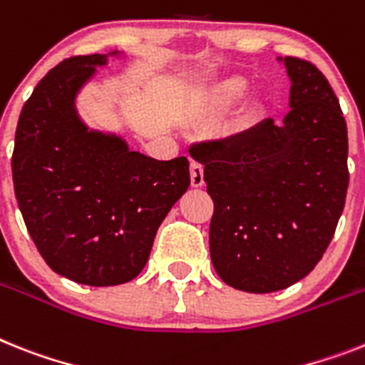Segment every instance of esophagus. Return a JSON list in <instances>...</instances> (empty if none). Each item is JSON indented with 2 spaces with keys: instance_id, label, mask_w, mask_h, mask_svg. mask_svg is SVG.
<instances>
[{
  "instance_id": "34e87169",
  "label": "esophagus",
  "mask_w": 365,
  "mask_h": 365,
  "mask_svg": "<svg viewBox=\"0 0 365 365\" xmlns=\"http://www.w3.org/2000/svg\"><path fill=\"white\" fill-rule=\"evenodd\" d=\"M191 185L197 189L204 185V168H202V165L195 163V161L191 163Z\"/></svg>"
}]
</instances>
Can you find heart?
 <instances>
[{"label": "heart", "instance_id": "1", "mask_svg": "<svg viewBox=\"0 0 365 365\" xmlns=\"http://www.w3.org/2000/svg\"><path fill=\"white\" fill-rule=\"evenodd\" d=\"M247 88H249V83L241 76H228V78L219 79L213 85H210L197 98V102L192 103V118H197V120H219L247 93ZM265 115H267L265 103L254 98L241 107L240 115H237V128H240V131H252L254 128H258Z\"/></svg>", "mask_w": 365, "mask_h": 365}]
</instances>
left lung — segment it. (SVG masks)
I'll return each mask as SVG.
<instances>
[{"mask_svg":"<svg viewBox=\"0 0 365 365\" xmlns=\"http://www.w3.org/2000/svg\"><path fill=\"white\" fill-rule=\"evenodd\" d=\"M292 81L280 125L189 150L204 165L215 211L211 262L220 280L249 293L293 286L332 241L349 187L347 124L323 73L308 61L278 57Z\"/></svg>","mask_w":365,"mask_h":365,"instance_id":"obj_1","label":"left lung"}]
</instances>
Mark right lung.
<instances>
[{
    "mask_svg": "<svg viewBox=\"0 0 365 365\" xmlns=\"http://www.w3.org/2000/svg\"><path fill=\"white\" fill-rule=\"evenodd\" d=\"M109 57L124 53L79 55L46 73L12 152L18 207L38 252L57 274L96 287L145 269L159 225L191 183L187 158L158 161L81 120L78 94Z\"/></svg>",
    "mask_w": 365,
    "mask_h": 365,
    "instance_id": "add662e5",
    "label": "right lung"
}]
</instances>
